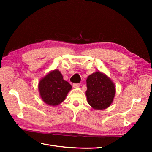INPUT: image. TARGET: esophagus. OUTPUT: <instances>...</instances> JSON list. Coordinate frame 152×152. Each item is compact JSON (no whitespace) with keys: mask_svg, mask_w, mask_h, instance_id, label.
<instances>
[{"mask_svg":"<svg viewBox=\"0 0 152 152\" xmlns=\"http://www.w3.org/2000/svg\"><path fill=\"white\" fill-rule=\"evenodd\" d=\"M80 86V83H73V87L74 88H79Z\"/></svg>","mask_w":152,"mask_h":152,"instance_id":"obj_1","label":"esophagus"}]
</instances>
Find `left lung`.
<instances>
[{
  "instance_id": "8db88e82",
  "label": "left lung",
  "mask_w": 152,
  "mask_h": 152,
  "mask_svg": "<svg viewBox=\"0 0 152 152\" xmlns=\"http://www.w3.org/2000/svg\"><path fill=\"white\" fill-rule=\"evenodd\" d=\"M86 94L89 105L94 109L103 110L110 106L114 99V83L105 74L96 72L88 76Z\"/></svg>"
}]
</instances>
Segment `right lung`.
Listing matches in <instances>:
<instances>
[{"instance_id": "1", "label": "right lung", "mask_w": 152, "mask_h": 152, "mask_svg": "<svg viewBox=\"0 0 152 152\" xmlns=\"http://www.w3.org/2000/svg\"><path fill=\"white\" fill-rule=\"evenodd\" d=\"M71 89L72 86L63 80L62 74L58 70L48 73L38 84L42 99L51 106H56L62 102Z\"/></svg>"}]
</instances>
